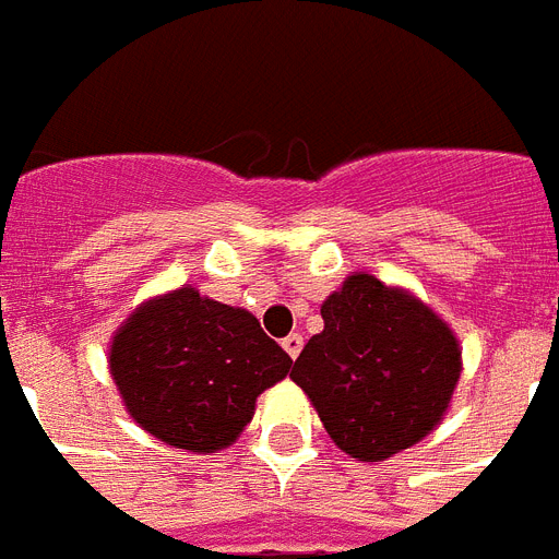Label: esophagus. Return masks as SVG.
<instances>
[{"label": "esophagus", "instance_id": "1", "mask_svg": "<svg viewBox=\"0 0 559 559\" xmlns=\"http://www.w3.org/2000/svg\"><path fill=\"white\" fill-rule=\"evenodd\" d=\"M281 344H284V350H287L289 358H298V353H301V347H304V338L298 333H289Z\"/></svg>", "mask_w": 559, "mask_h": 559}]
</instances>
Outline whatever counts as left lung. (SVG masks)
<instances>
[{
    "mask_svg": "<svg viewBox=\"0 0 559 559\" xmlns=\"http://www.w3.org/2000/svg\"><path fill=\"white\" fill-rule=\"evenodd\" d=\"M289 379L353 460L379 462L428 437L460 382V344L439 316L373 275H350L321 307Z\"/></svg>",
    "mask_w": 559,
    "mask_h": 559,
    "instance_id": "1",
    "label": "left lung"
}]
</instances>
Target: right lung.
Returning a JSON list of instances; mask_svg holds the SVG:
<instances>
[{
    "label": "right lung",
    "instance_id": "1",
    "mask_svg": "<svg viewBox=\"0 0 559 559\" xmlns=\"http://www.w3.org/2000/svg\"><path fill=\"white\" fill-rule=\"evenodd\" d=\"M111 376L140 428L194 453L226 448L293 358L247 310L198 289L143 304L111 342Z\"/></svg>",
    "mask_w": 559,
    "mask_h": 559
}]
</instances>
